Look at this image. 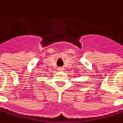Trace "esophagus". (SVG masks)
Instances as JSON below:
<instances>
[{
	"instance_id": "obj_1",
	"label": "esophagus",
	"mask_w": 123,
	"mask_h": 123,
	"mask_svg": "<svg viewBox=\"0 0 123 123\" xmlns=\"http://www.w3.org/2000/svg\"><path fill=\"white\" fill-rule=\"evenodd\" d=\"M57 70L59 71V72H63V71H64V68L63 67H58Z\"/></svg>"
}]
</instances>
